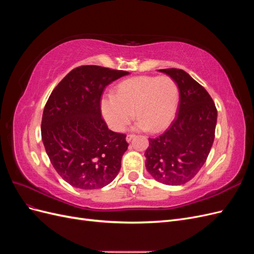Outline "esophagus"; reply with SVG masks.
I'll return each instance as SVG.
<instances>
[{
	"instance_id": "obj_1",
	"label": "esophagus",
	"mask_w": 254,
	"mask_h": 254,
	"mask_svg": "<svg viewBox=\"0 0 254 254\" xmlns=\"http://www.w3.org/2000/svg\"><path fill=\"white\" fill-rule=\"evenodd\" d=\"M134 136H135V134H133V133H129V134H127V136H126V140H127V142H130V141H131Z\"/></svg>"
}]
</instances>
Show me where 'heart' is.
I'll return each instance as SVG.
<instances>
[{"instance_id":"b5f03b06","label":"heart","mask_w":254,"mask_h":254,"mask_svg":"<svg viewBox=\"0 0 254 254\" xmlns=\"http://www.w3.org/2000/svg\"><path fill=\"white\" fill-rule=\"evenodd\" d=\"M178 98V84L171 76H137L121 82L113 96L104 98L102 111L114 131H123L135 113V129L158 132L171 124Z\"/></svg>"}]
</instances>
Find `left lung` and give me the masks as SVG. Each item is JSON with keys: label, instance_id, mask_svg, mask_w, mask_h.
Instances as JSON below:
<instances>
[{"label": "left lung", "instance_id": "obj_1", "mask_svg": "<svg viewBox=\"0 0 254 254\" xmlns=\"http://www.w3.org/2000/svg\"><path fill=\"white\" fill-rule=\"evenodd\" d=\"M178 84L177 115L165 131L149 139L145 166L157 181L180 186L193 179L209 156L217 109L207 91L180 68L159 70Z\"/></svg>", "mask_w": 254, "mask_h": 254}]
</instances>
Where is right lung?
Returning <instances> with one entry per match:
<instances>
[{
  "mask_svg": "<svg viewBox=\"0 0 254 254\" xmlns=\"http://www.w3.org/2000/svg\"><path fill=\"white\" fill-rule=\"evenodd\" d=\"M128 74L80 65L65 75L45 104L41 122L45 151L58 175L74 188H104L121 170L129 144L125 133L108 129L101 101L109 83Z\"/></svg>",
  "mask_w": 254,
  "mask_h": 254,
  "instance_id": "right-lung-1",
  "label": "right lung"
}]
</instances>
